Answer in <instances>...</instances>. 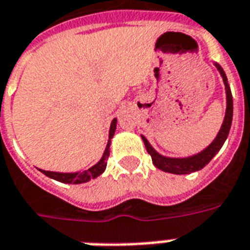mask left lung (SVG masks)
<instances>
[{"mask_svg":"<svg viewBox=\"0 0 250 250\" xmlns=\"http://www.w3.org/2000/svg\"><path fill=\"white\" fill-rule=\"evenodd\" d=\"M214 65L216 66V69L219 70V73L222 76L223 83L226 86V100H227V106H226V115L223 119L222 127L219 129L216 138L209 143L208 146H206L205 149L198 152L195 155L188 156V157H167L161 153H159L157 150L150 146V143L146 140L144 135H142L143 142L146 148V152L149 153L152 157V163L157 169L167 173H171V174H190L194 171H198L203 169L207 164L214 159L215 155L218 153L223 144L226 143L227 138H228V133L231 129L232 125V117H233V100H232V93L227 76L224 73V70L218 62H214Z\"/></svg>","mask_w":250,"mask_h":250,"instance_id":"1","label":"left lung"}]
</instances>
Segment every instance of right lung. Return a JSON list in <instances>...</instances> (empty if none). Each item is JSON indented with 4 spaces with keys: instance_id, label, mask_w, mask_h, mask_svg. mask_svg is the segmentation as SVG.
<instances>
[{
    "instance_id": "1",
    "label": "right lung",
    "mask_w": 250,
    "mask_h": 250,
    "mask_svg": "<svg viewBox=\"0 0 250 250\" xmlns=\"http://www.w3.org/2000/svg\"><path fill=\"white\" fill-rule=\"evenodd\" d=\"M115 129H117V118H114L110 125V131H108V142L107 146L104 148V152L101 160L98 163L93 165L91 167L86 169V170L81 171H73V173H62V171H49V170H43V169H39V170L45 174L49 178H52L55 181H59V182H62V184H85V182H89L90 180H94L98 176H101L104 170H106V167H107V157L110 155V146H111V139L115 133Z\"/></svg>"
}]
</instances>
